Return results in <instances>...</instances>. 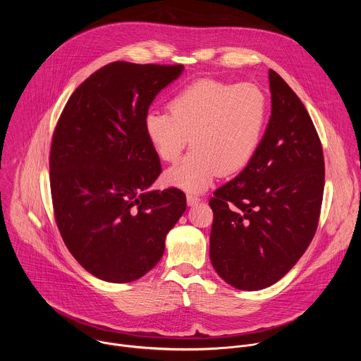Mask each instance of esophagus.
<instances>
[{"label": "esophagus", "mask_w": 361, "mask_h": 361, "mask_svg": "<svg viewBox=\"0 0 361 361\" xmlns=\"http://www.w3.org/2000/svg\"><path fill=\"white\" fill-rule=\"evenodd\" d=\"M201 201V198L198 195H194V194H187V204L190 205V207H192V205L198 204Z\"/></svg>", "instance_id": "1"}]
</instances>
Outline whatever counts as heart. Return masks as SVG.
I'll return each instance as SVG.
<instances>
[{
    "label": "heart",
    "instance_id": "heart-1",
    "mask_svg": "<svg viewBox=\"0 0 361 361\" xmlns=\"http://www.w3.org/2000/svg\"><path fill=\"white\" fill-rule=\"evenodd\" d=\"M170 111L151 110L144 130L157 156L174 163L191 141L192 149L167 170L169 185L202 191L221 173L245 169L260 145L269 116L264 91L254 84L201 78L180 88Z\"/></svg>",
    "mask_w": 361,
    "mask_h": 361
}]
</instances>
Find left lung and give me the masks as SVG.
<instances>
[{
	"mask_svg": "<svg viewBox=\"0 0 361 361\" xmlns=\"http://www.w3.org/2000/svg\"><path fill=\"white\" fill-rule=\"evenodd\" d=\"M271 117L248 166L214 191L210 260L230 286L254 291L284 277L312 243L322 210L324 157L301 99L269 71Z\"/></svg>",
	"mask_w": 361,
	"mask_h": 361,
	"instance_id": "left-lung-1",
	"label": "left lung"
}]
</instances>
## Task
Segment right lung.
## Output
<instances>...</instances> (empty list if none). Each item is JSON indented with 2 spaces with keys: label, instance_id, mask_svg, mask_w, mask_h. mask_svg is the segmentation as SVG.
Segmentation results:
<instances>
[{
  "label": "right lung",
  "instance_id": "1",
  "mask_svg": "<svg viewBox=\"0 0 361 361\" xmlns=\"http://www.w3.org/2000/svg\"><path fill=\"white\" fill-rule=\"evenodd\" d=\"M184 66L114 61L68 98L49 151L60 234L92 276L130 283L156 266L167 233L187 207L178 188H147L161 174L144 117Z\"/></svg>",
  "mask_w": 361,
  "mask_h": 361
}]
</instances>
